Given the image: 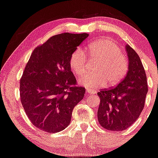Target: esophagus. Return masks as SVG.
<instances>
[{"label":"esophagus","mask_w":158,"mask_h":158,"mask_svg":"<svg viewBox=\"0 0 158 158\" xmlns=\"http://www.w3.org/2000/svg\"><path fill=\"white\" fill-rule=\"evenodd\" d=\"M87 92L90 94H95L94 91H92V90H87Z\"/></svg>","instance_id":"1"}]
</instances>
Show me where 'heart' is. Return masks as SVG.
Instances as JSON below:
<instances>
[{"label": "heart", "mask_w": 158, "mask_h": 158, "mask_svg": "<svg viewBox=\"0 0 158 158\" xmlns=\"http://www.w3.org/2000/svg\"><path fill=\"white\" fill-rule=\"evenodd\" d=\"M86 52L90 59L98 62L95 67V73H87L79 79V85L87 90H94L107 84L114 86L124 78L128 71L127 59L116 43L110 40L101 39L91 43L87 46ZM87 56L85 51L77 48L71 53L69 66L76 75H81L86 71Z\"/></svg>", "instance_id": "1"}]
</instances>
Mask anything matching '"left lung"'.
<instances>
[{
    "label": "left lung",
    "instance_id": "1",
    "mask_svg": "<svg viewBox=\"0 0 158 158\" xmlns=\"http://www.w3.org/2000/svg\"><path fill=\"white\" fill-rule=\"evenodd\" d=\"M129 68L126 77L117 86L97 93L100 98L98 120L107 130L122 131L130 127L143 109L148 92L146 75L137 53L125 46Z\"/></svg>",
    "mask_w": 158,
    "mask_h": 158
}]
</instances>
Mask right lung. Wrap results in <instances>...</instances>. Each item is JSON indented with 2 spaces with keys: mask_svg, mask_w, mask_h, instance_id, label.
<instances>
[{
  "mask_svg": "<svg viewBox=\"0 0 158 158\" xmlns=\"http://www.w3.org/2000/svg\"><path fill=\"white\" fill-rule=\"evenodd\" d=\"M88 34L54 35L34 50L20 79L23 109L34 126L46 132L63 130L85 89L77 87L69 66L71 53Z\"/></svg>",
  "mask_w": 158,
  "mask_h": 158,
  "instance_id": "1",
  "label": "right lung"
}]
</instances>
